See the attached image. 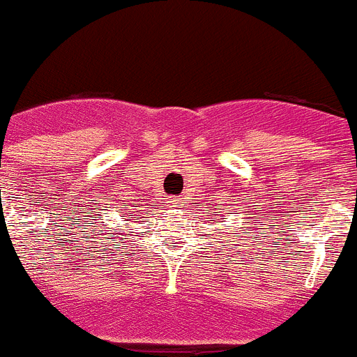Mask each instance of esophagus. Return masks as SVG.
Segmentation results:
<instances>
[{"instance_id":"obj_1","label":"esophagus","mask_w":357,"mask_h":357,"mask_svg":"<svg viewBox=\"0 0 357 357\" xmlns=\"http://www.w3.org/2000/svg\"><path fill=\"white\" fill-rule=\"evenodd\" d=\"M169 204H172V206H175V204H176V200H169Z\"/></svg>"}]
</instances>
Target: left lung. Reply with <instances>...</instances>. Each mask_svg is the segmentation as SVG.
Here are the masks:
<instances>
[{
    "label": "left lung",
    "instance_id": "obj_1",
    "mask_svg": "<svg viewBox=\"0 0 357 357\" xmlns=\"http://www.w3.org/2000/svg\"><path fill=\"white\" fill-rule=\"evenodd\" d=\"M211 222H214V220H211Z\"/></svg>",
    "mask_w": 357,
    "mask_h": 357
}]
</instances>
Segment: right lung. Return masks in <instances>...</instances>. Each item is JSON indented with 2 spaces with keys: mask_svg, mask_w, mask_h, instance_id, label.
<instances>
[{
  "mask_svg": "<svg viewBox=\"0 0 357 357\" xmlns=\"http://www.w3.org/2000/svg\"><path fill=\"white\" fill-rule=\"evenodd\" d=\"M130 216H134V214H130Z\"/></svg>",
  "mask_w": 357,
  "mask_h": 357,
  "instance_id": "right-lung-1",
  "label": "right lung"
}]
</instances>
